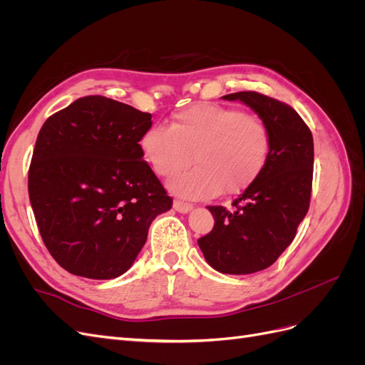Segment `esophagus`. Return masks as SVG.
<instances>
[{
	"label": "esophagus",
	"instance_id": "1",
	"mask_svg": "<svg viewBox=\"0 0 365 365\" xmlns=\"http://www.w3.org/2000/svg\"><path fill=\"white\" fill-rule=\"evenodd\" d=\"M173 208L176 210V212H180V213H189L190 210L193 208V205L189 204V202H184V201L176 200V201L173 202Z\"/></svg>",
	"mask_w": 365,
	"mask_h": 365
}]
</instances>
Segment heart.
Wrapping results in <instances>:
<instances>
[{"mask_svg": "<svg viewBox=\"0 0 365 365\" xmlns=\"http://www.w3.org/2000/svg\"><path fill=\"white\" fill-rule=\"evenodd\" d=\"M140 148L152 170L176 176L170 190L189 200H208L220 192L236 195L256 181L271 157L272 138L263 120L236 108L196 103L176 113L170 126H150Z\"/></svg>", "mask_w": 365, "mask_h": 365, "instance_id": "1", "label": "heart"}]
</instances>
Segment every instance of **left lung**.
Wrapping results in <instances>:
<instances>
[{"mask_svg":"<svg viewBox=\"0 0 365 365\" xmlns=\"http://www.w3.org/2000/svg\"><path fill=\"white\" fill-rule=\"evenodd\" d=\"M240 101L268 125L272 138L267 168L233 208L207 207L215 227L197 239L210 267L222 274H252L279 259L304 219L312 192V132L294 108L256 91L227 94Z\"/></svg>","mask_w":365,"mask_h":365,"instance_id":"obj_1","label":"left lung"}]
</instances>
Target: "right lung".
Segmentation results:
<instances>
[{
    "mask_svg": "<svg viewBox=\"0 0 365 365\" xmlns=\"http://www.w3.org/2000/svg\"><path fill=\"white\" fill-rule=\"evenodd\" d=\"M152 115L103 96L77 98L42 125L29 169L41 237L63 269L109 280L126 272L172 197L143 160Z\"/></svg>",
    "mask_w": 365,
    "mask_h": 365,
    "instance_id": "1",
    "label": "right lung"
}]
</instances>
